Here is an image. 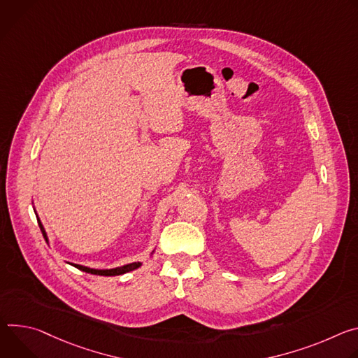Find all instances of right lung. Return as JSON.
I'll return each instance as SVG.
<instances>
[{
  "mask_svg": "<svg viewBox=\"0 0 358 358\" xmlns=\"http://www.w3.org/2000/svg\"><path fill=\"white\" fill-rule=\"evenodd\" d=\"M34 212H35V215H36L35 208H34ZM36 220H38L39 229H41V231H43V234H44V237H45V241L48 242V234H47L45 229H44V226H43L41 220H39L38 215H36ZM153 253H155V250H152L149 256H152ZM69 264H72L73 267H76V268H79V270H83V271L91 273V274H98V275H119V274H125V273H128V271H132V270L138 268L139 266H142V262H134V263L124 264V266H119V267H113V268H92V267H87V266H83V264H75V263H69Z\"/></svg>",
  "mask_w": 358,
  "mask_h": 358,
  "instance_id": "right-lung-1",
  "label": "right lung"
}]
</instances>
